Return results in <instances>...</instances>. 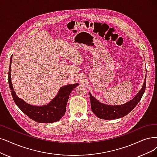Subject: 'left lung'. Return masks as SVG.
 I'll return each instance as SVG.
<instances>
[{
	"mask_svg": "<svg viewBox=\"0 0 157 157\" xmlns=\"http://www.w3.org/2000/svg\"><path fill=\"white\" fill-rule=\"evenodd\" d=\"M146 85V77L143 86L138 94L131 100L120 105H109L100 103L89 92L92 111L97 117L103 120H114L125 117L134 109L140 101L144 93Z\"/></svg>",
	"mask_w": 157,
	"mask_h": 157,
	"instance_id": "obj_1",
	"label": "left lung"
}]
</instances>
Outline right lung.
<instances>
[{
	"label": "right lung",
	"instance_id": "add662e5",
	"mask_svg": "<svg viewBox=\"0 0 157 157\" xmlns=\"http://www.w3.org/2000/svg\"><path fill=\"white\" fill-rule=\"evenodd\" d=\"M11 57L10 58L8 72V83L13 99L21 111L26 116L39 123H53L59 121L65 114L67 103L71 92L78 86V83L63 86L57 96L47 105L34 106L28 104L16 95L11 79Z\"/></svg>",
	"mask_w": 157,
	"mask_h": 157
}]
</instances>
